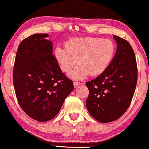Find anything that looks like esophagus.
Returning a JSON list of instances; mask_svg holds the SVG:
<instances>
[{
	"mask_svg": "<svg viewBox=\"0 0 149 149\" xmlns=\"http://www.w3.org/2000/svg\"><path fill=\"white\" fill-rule=\"evenodd\" d=\"M82 83H80V82H74V83H73V86H74V88H77V87H78Z\"/></svg>",
	"mask_w": 149,
	"mask_h": 149,
	"instance_id": "obj_1",
	"label": "esophagus"
}]
</instances>
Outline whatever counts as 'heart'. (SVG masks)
<instances>
[{
  "label": "heart",
  "mask_w": 149,
  "mask_h": 149,
  "mask_svg": "<svg viewBox=\"0 0 149 149\" xmlns=\"http://www.w3.org/2000/svg\"><path fill=\"white\" fill-rule=\"evenodd\" d=\"M65 48L56 47L54 57L64 73L70 72L77 63L79 64L69 73L73 80H82L89 74H102L110 66L116 53V45L111 40L97 37L70 39Z\"/></svg>",
  "instance_id": "obj_1"
}]
</instances>
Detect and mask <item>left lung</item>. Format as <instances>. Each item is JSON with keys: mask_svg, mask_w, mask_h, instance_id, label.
Returning a JSON list of instances; mask_svg holds the SVG:
<instances>
[{"mask_svg": "<svg viewBox=\"0 0 149 149\" xmlns=\"http://www.w3.org/2000/svg\"><path fill=\"white\" fill-rule=\"evenodd\" d=\"M117 49L110 66L102 74L85 83L89 89L86 107L100 123H109L127 110L137 82V67L130 44L113 36Z\"/></svg>", "mask_w": 149, "mask_h": 149, "instance_id": "8db88e82", "label": "left lung"}]
</instances>
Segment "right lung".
<instances>
[{
    "instance_id": "add662e5",
    "label": "right lung",
    "mask_w": 149,
    "mask_h": 149,
    "mask_svg": "<svg viewBox=\"0 0 149 149\" xmlns=\"http://www.w3.org/2000/svg\"><path fill=\"white\" fill-rule=\"evenodd\" d=\"M47 33L24 39L19 45L13 70V83L19 104L29 117L40 122L52 119L73 91L53 55Z\"/></svg>"
}]
</instances>
